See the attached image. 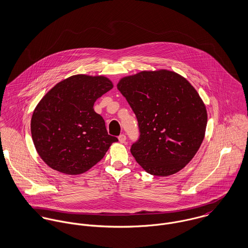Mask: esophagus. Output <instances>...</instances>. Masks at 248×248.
Listing matches in <instances>:
<instances>
[{
	"instance_id": "esophagus-1",
	"label": "esophagus",
	"mask_w": 248,
	"mask_h": 248,
	"mask_svg": "<svg viewBox=\"0 0 248 248\" xmlns=\"http://www.w3.org/2000/svg\"><path fill=\"white\" fill-rule=\"evenodd\" d=\"M126 136L125 135H120L119 137H118V140L120 143H125L126 142Z\"/></svg>"
}]
</instances>
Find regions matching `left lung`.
<instances>
[{
  "instance_id": "8db88e82",
  "label": "left lung",
  "mask_w": 248,
  "mask_h": 248,
  "mask_svg": "<svg viewBox=\"0 0 248 248\" xmlns=\"http://www.w3.org/2000/svg\"><path fill=\"white\" fill-rule=\"evenodd\" d=\"M118 91L135 112L140 138L131 153L151 175L184 168L205 135L207 111L194 87L173 71H141L122 78Z\"/></svg>"
}]
</instances>
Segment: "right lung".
I'll list each match as a JSON object with an SVG mask.
<instances>
[{
	"label": "right lung",
	"instance_id": "add662e5",
	"mask_svg": "<svg viewBox=\"0 0 248 248\" xmlns=\"http://www.w3.org/2000/svg\"><path fill=\"white\" fill-rule=\"evenodd\" d=\"M112 89L104 76L77 74L55 85L39 102L31 117L36 151L52 169L79 175L91 169L118 141L108 135L94 102Z\"/></svg>",
	"mask_w": 248,
	"mask_h": 248
}]
</instances>
